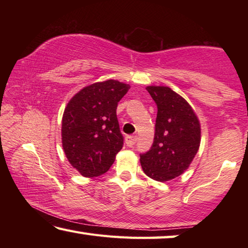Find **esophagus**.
<instances>
[{"label":"esophagus","mask_w":248,"mask_h":248,"mask_svg":"<svg viewBox=\"0 0 248 248\" xmlns=\"http://www.w3.org/2000/svg\"><path fill=\"white\" fill-rule=\"evenodd\" d=\"M138 140V138L136 136H127L125 137V143L129 146V148H131V146L134 145Z\"/></svg>","instance_id":"esophagus-1"}]
</instances>
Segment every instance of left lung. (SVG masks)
Wrapping results in <instances>:
<instances>
[{"label": "left lung", "mask_w": 248, "mask_h": 248, "mask_svg": "<svg viewBox=\"0 0 248 248\" xmlns=\"http://www.w3.org/2000/svg\"><path fill=\"white\" fill-rule=\"evenodd\" d=\"M157 106L154 141L140 155L142 170L150 178L167 182L182 175L199 150L198 117L187 100L167 86H148Z\"/></svg>", "instance_id": "8db88e82"}]
</instances>
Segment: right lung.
<instances>
[{
  "mask_svg": "<svg viewBox=\"0 0 248 248\" xmlns=\"http://www.w3.org/2000/svg\"><path fill=\"white\" fill-rule=\"evenodd\" d=\"M130 85L107 79L75 94L62 117V146L65 156L84 177L106 173L124 146L116 109Z\"/></svg>",
  "mask_w": 248,
  "mask_h": 248,
  "instance_id": "add662e5",
  "label": "right lung"
}]
</instances>
